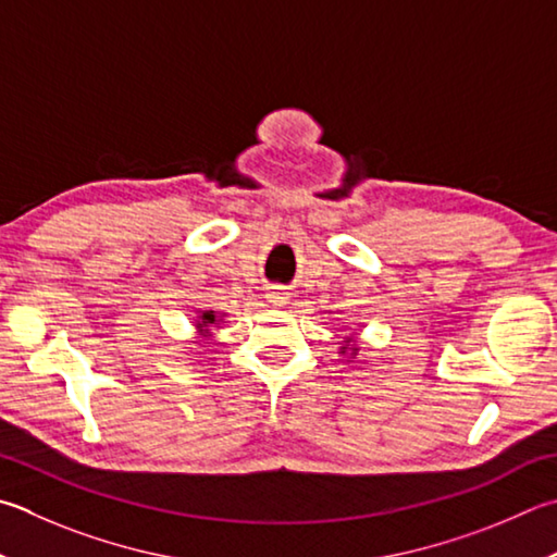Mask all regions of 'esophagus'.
<instances>
[{
  "label": "esophagus",
  "mask_w": 557,
  "mask_h": 557,
  "mask_svg": "<svg viewBox=\"0 0 557 557\" xmlns=\"http://www.w3.org/2000/svg\"><path fill=\"white\" fill-rule=\"evenodd\" d=\"M268 301H272V305H285L287 292L282 289V287H270L268 289Z\"/></svg>",
  "instance_id": "34e87169"
}]
</instances>
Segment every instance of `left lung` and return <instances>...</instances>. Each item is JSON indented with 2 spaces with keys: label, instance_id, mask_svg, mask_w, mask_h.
I'll list each match as a JSON object with an SVG mask.
<instances>
[{
  "label": "left lung",
  "instance_id": "left-lung-1",
  "mask_svg": "<svg viewBox=\"0 0 557 557\" xmlns=\"http://www.w3.org/2000/svg\"><path fill=\"white\" fill-rule=\"evenodd\" d=\"M348 345L351 346L350 349L347 348ZM346 350H350V358H356V356H358V350H360V348H358V343H356V341H352V338H346V346H343V348H341V352H346Z\"/></svg>",
  "mask_w": 557,
  "mask_h": 557
}]
</instances>
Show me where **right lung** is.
<instances>
[{
  "label": "right lung",
  "mask_w": 557,
  "mask_h": 557,
  "mask_svg": "<svg viewBox=\"0 0 557 557\" xmlns=\"http://www.w3.org/2000/svg\"><path fill=\"white\" fill-rule=\"evenodd\" d=\"M221 319L224 317H219L216 311H199V317L195 319V329L199 333V338H209L211 326H214V323H221Z\"/></svg>",
  "instance_id": "add662e5"
}]
</instances>
